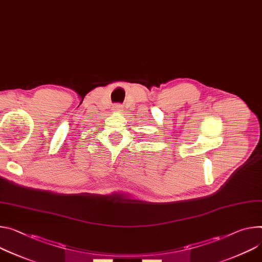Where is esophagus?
<instances>
[{
	"label": "esophagus",
	"instance_id": "1",
	"mask_svg": "<svg viewBox=\"0 0 262 262\" xmlns=\"http://www.w3.org/2000/svg\"><path fill=\"white\" fill-rule=\"evenodd\" d=\"M122 110V105L121 104H114L113 105V111L114 112H119V111H121Z\"/></svg>",
	"mask_w": 262,
	"mask_h": 262
}]
</instances>
